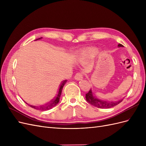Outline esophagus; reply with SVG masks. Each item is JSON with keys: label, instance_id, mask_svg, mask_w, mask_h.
Masks as SVG:
<instances>
[{"label": "esophagus", "instance_id": "1", "mask_svg": "<svg viewBox=\"0 0 146 146\" xmlns=\"http://www.w3.org/2000/svg\"><path fill=\"white\" fill-rule=\"evenodd\" d=\"M75 80H80L83 78V74L81 72H77L76 76L74 77Z\"/></svg>", "mask_w": 146, "mask_h": 146}]
</instances>
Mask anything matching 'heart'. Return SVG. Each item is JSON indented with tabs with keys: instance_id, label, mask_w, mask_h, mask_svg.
<instances>
[{
	"instance_id": "b5f03b06",
	"label": "heart",
	"mask_w": 146,
	"mask_h": 146,
	"mask_svg": "<svg viewBox=\"0 0 146 146\" xmlns=\"http://www.w3.org/2000/svg\"><path fill=\"white\" fill-rule=\"evenodd\" d=\"M92 51H93V50H92Z\"/></svg>"
}]
</instances>
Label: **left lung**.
<instances>
[{
    "label": "left lung",
    "mask_w": 146,
    "mask_h": 146,
    "mask_svg": "<svg viewBox=\"0 0 146 146\" xmlns=\"http://www.w3.org/2000/svg\"><path fill=\"white\" fill-rule=\"evenodd\" d=\"M118 47H123V46L121 44H118ZM86 100L88 103L91 104L94 107H98L99 108H110L114 107L119 103H121L122 100H120L116 102H107L105 100H102L99 99L92 93V90L90 89L89 92L86 94Z\"/></svg>",
    "instance_id": "8db88e82"
}]
</instances>
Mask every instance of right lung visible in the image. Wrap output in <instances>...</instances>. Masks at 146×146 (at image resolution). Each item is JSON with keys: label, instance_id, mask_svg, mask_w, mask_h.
I'll list each match as a JSON object with an SVG mask.
<instances>
[{"label": "right lung", "instance_id": "1", "mask_svg": "<svg viewBox=\"0 0 146 146\" xmlns=\"http://www.w3.org/2000/svg\"><path fill=\"white\" fill-rule=\"evenodd\" d=\"M41 38H39L38 39H41ZM66 82H67V80H64L62 81V82L61 83L60 85L59 86V88H58V92H57V94H56V96L52 100H50L49 102L47 103L45 105L40 106V107H39V108L36 107V106H33V105H30V107L33 108L38 110H41V111H46V110H48L52 109V108H54V107H55V106L57 105V104L59 102L61 94V91H62L63 88L64 84L66 83Z\"/></svg>", "mask_w": 146, "mask_h": 146}]
</instances>
